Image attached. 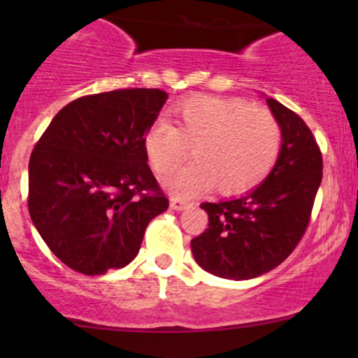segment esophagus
<instances>
[{"instance_id":"34e87169","label":"esophagus","mask_w":358,"mask_h":358,"mask_svg":"<svg viewBox=\"0 0 358 358\" xmlns=\"http://www.w3.org/2000/svg\"><path fill=\"white\" fill-rule=\"evenodd\" d=\"M169 206H171V209H175V211H183V209L190 208V202L180 199V197H173V199L169 201Z\"/></svg>"}]
</instances>
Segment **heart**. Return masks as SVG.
<instances>
[{
	"label": "heart",
	"instance_id": "heart-1",
	"mask_svg": "<svg viewBox=\"0 0 358 358\" xmlns=\"http://www.w3.org/2000/svg\"><path fill=\"white\" fill-rule=\"evenodd\" d=\"M173 122L159 119L143 136V149L159 176H168L190 156L196 161L168 180L178 196L215 185L222 196H239L268 176L282 149V128L265 107L236 96L199 95L176 103Z\"/></svg>",
	"mask_w": 358,
	"mask_h": 358
}]
</instances>
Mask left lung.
Instances as JSON below:
<instances>
[{
	"label": "left lung",
	"instance_id": "left-lung-1",
	"mask_svg": "<svg viewBox=\"0 0 358 358\" xmlns=\"http://www.w3.org/2000/svg\"><path fill=\"white\" fill-rule=\"evenodd\" d=\"M266 103L282 128L272 173L239 199L202 202L208 229L190 241L201 268L222 279H252L280 265L305 236L322 182V152L306 122L277 100Z\"/></svg>",
	"mask_w": 358,
	"mask_h": 358
}]
</instances>
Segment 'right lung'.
I'll return each instance as SVG.
<instances>
[{
    "label": "right lung",
    "mask_w": 358,
    "mask_h": 358,
    "mask_svg": "<svg viewBox=\"0 0 358 358\" xmlns=\"http://www.w3.org/2000/svg\"><path fill=\"white\" fill-rule=\"evenodd\" d=\"M168 93L124 88L67 103L29 159L27 206L53 255L85 275L128 265L169 201L143 136Z\"/></svg>",
    "instance_id": "add662e5"
}]
</instances>
